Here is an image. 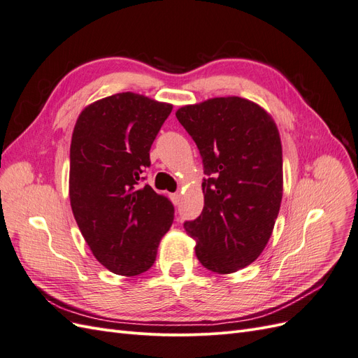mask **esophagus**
<instances>
[{"label": "esophagus", "instance_id": "obj_1", "mask_svg": "<svg viewBox=\"0 0 358 358\" xmlns=\"http://www.w3.org/2000/svg\"><path fill=\"white\" fill-rule=\"evenodd\" d=\"M170 199H171L173 204H179V201H180V194H179V192H175V194H170Z\"/></svg>", "mask_w": 358, "mask_h": 358}]
</instances>
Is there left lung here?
<instances>
[{
	"instance_id": "8db88e82",
	"label": "left lung",
	"mask_w": 358,
	"mask_h": 358,
	"mask_svg": "<svg viewBox=\"0 0 358 358\" xmlns=\"http://www.w3.org/2000/svg\"><path fill=\"white\" fill-rule=\"evenodd\" d=\"M176 117L210 176L201 215L183 227L206 268L234 273L255 262L273 233L284 191L279 129L262 106L236 95L182 106Z\"/></svg>"
}]
</instances>
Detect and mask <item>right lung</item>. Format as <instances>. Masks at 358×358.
Returning <instances> with one entry per match:
<instances>
[{
	"label": "right lung",
	"mask_w": 358,
	"mask_h": 358,
	"mask_svg": "<svg viewBox=\"0 0 358 358\" xmlns=\"http://www.w3.org/2000/svg\"><path fill=\"white\" fill-rule=\"evenodd\" d=\"M170 103L119 92L88 104L70 145L69 196L91 252L110 272L136 276L152 267L175 208L140 187L149 150L170 115Z\"/></svg>",
	"instance_id": "add662e5"
}]
</instances>
